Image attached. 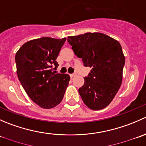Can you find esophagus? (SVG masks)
Masks as SVG:
<instances>
[{"label": "esophagus", "mask_w": 146, "mask_h": 146, "mask_svg": "<svg viewBox=\"0 0 146 146\" xmlns=\"http://www.w3.org/2000/svg\"><path fill=\"white\" fill-rule=\"evenodd\" d=\"M77 76V74H76V73H73V74L70 75V78H73V77H75V76Z\"/></svg>", "instance_id": "obj_1"}]
</instances>
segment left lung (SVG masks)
Listing matches in <instances>:
<instances>
[{"label":"left lung","mask_w":146,"mask_h":146,"mask_svg":"<svg viewBox=\"0 0 146 146\" xmlns=\"http://www.w3.org/2000/svg\"><path fill=\"white\" fill-rule=\"evenodd\" d=\"M67 40L84 66L92 68L78 89L82 101L90 110L105 108L121 85L125 64L121 46L117 40L100 32L69 36Z\"/></svg>","instance_id":"1"}]
</instances>
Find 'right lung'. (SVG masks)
I'll return each mask as SVG.
<instances>
[{
  "instance_id": "obj_1",
  "label": "right lung",
  "mask_w": 146,
  "mask_h": 146,
  "mask_svg": "<svg viewBox=\"0 0 146 146\" xmlns=\"http://www.w3.org/2000/svg\"><path fill=\"white\" fill-rule=\"evenodd\" d=\"M66 38L42 37L26 42L15 55L19 80L31 100L44 109L60 104L70 81L68 74L52 73Z\"/></svg>"
}]
</instances>
